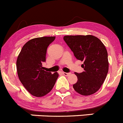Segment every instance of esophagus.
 Here are the masks:
<instances>
[{
	"mask_svg": "<svg viewBox=\"0 0 123 123\" xmlns=\"http://www.w3.org/2000/svg\"><path fill=\"white\" fill-rule=\"evenodd\" d=\"M63 75H65V76H68L69 75H70V73L68 72V73H66V72H62Z\"/></svg>",
	"mask_w": 123,
	"mask_h": 123,
	"instance_id": "obj_1",
	"label": "esophagus"
}]
</instances>
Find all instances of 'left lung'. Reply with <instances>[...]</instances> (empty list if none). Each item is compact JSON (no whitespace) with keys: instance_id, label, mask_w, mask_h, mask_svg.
I'll return each instance as SVG.
<instances>
[{"instance_id":"left-lung-1","label":"left lung","mask_w":123,"mask_h":123,"mask_svg":"<svg viewBox=\"0 0 123 123\" xmlns=\"http://www.w3.org/2000/svg\"><path fill=\"white\" fill-rule=\"evenodd\" d=\"M64 40L73 51L75 57L83 61L84 71L75 73L77 82L73 88L78 93L89 96L100 89L108 71V53L105 46L95 36L66 35Z\"/></svg>"}]
</instances>
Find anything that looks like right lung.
Masks as SVG:
<instances>
[{"mask_svg": "<svg viewBox=\"0 0 123 123\" xmlns=\"http://www.w3.org/2000/svg\"><path fill=\"white\" fill-rule=\"evenodd\" d=\"M55 37H43L28 41L22 48L16 61L19 79L29 93L42 97L51 91L57 77V72L45 71L46 50Z\"/></svg>", "mask_w": 123, "mask_h": 123, "instance_id": "1", "label": "right lung"}]
</instances>
